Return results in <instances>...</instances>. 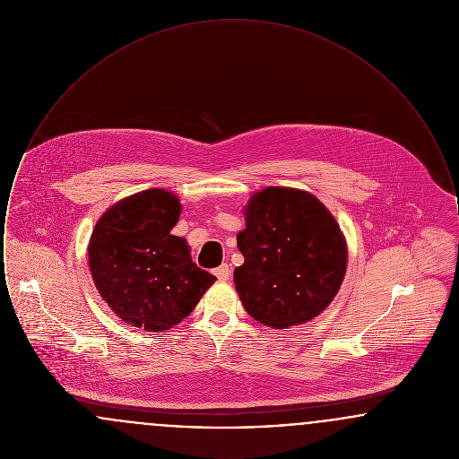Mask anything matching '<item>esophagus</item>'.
<instances>
[{
    "instance_id": "obj_1",
    "label": "esophagus",
    "mask_w": 459,
    "mask_h": 459,
    "mask_svg": "<svg viewBox=\"0 0 459 459\" xmlns=\"http://www.w3.org/2000/svg\"><path fill=\"white\" fill-rule=\"evenodd\" d=\"M215 275H217V279L221 281V282H225V281H229V277H230V268H229V264H220L219 268H215Z\"/></svg>"
}]
</instances>
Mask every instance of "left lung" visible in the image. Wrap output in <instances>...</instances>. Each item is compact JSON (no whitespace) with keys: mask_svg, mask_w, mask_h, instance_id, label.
<instances>
[{"mask_svg":"<svg viewBox=\"0 0 459 459\" xmlns=\"http://www.w3.org/2000/svg\"><path fill=\"white\" fill-rule=\"evenodd\" d=\"M244 263L234 270L244 309L263 325L309 322L335 298L348 263L344 236L311 195L266 187L246 206L238 234Z\"/></svg>","mask_w":459,"mask_h":459,"instance_id":"obj_1","label":"left lung"}]
</instances>
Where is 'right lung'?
Instances as JSON below:
<instances>
[{
    "instance_id": "obj_1",
    "label": "right lung",
    "mask_w": 459,
    "mask_h": 459,
    "mask_svg": "<svg viewBox=\"0 0 459 459\" xmlns=\"http://www.w3.org/2000/svg\"><path fill=\"white\" fill-rule=\"evenodd\" d=\"M178 215V197L148 189L113 204L92 230L94 285L131 325L150 332L174 327L217 281L191 260L186 239L170 234Z\"/></svg>"
}]
</instances>
